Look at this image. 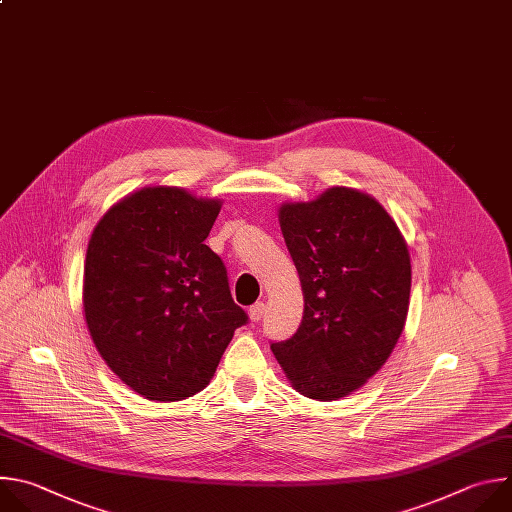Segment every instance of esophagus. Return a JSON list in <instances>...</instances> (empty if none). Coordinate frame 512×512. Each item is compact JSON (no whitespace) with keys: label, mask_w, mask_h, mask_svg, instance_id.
<instances>
[{"label":"esophagus","mask_w":512,"mask_h":512,"mask_svg":"<svg viewBox=\"0 0 512 512\" xmlns=\"http://www.w3.org/2000/svg\"><path fill=\"white\" fill-rule=\"evenodd\" d=\"M264 313H266V304H264V302H256V304H252V306H250V311H248V315H250V321H252V323L262 321Z\"/></svg>","instance_id":"34e87169"}]
</instances>
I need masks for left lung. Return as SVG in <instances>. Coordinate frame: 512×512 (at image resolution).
Wrapping results in <instances>:
<instances>
[{
  "mask_svg": "<svg viewBox=\"0 0 512 512\" xmlns=\"http://www.w3.org/2000/svg\"><path fill=\"white\" fill-rule=\"evenodd\" d=\"M278 218L304 313L272 353L302 395L345 397L381 369L403 331L410 252L381 203L357 189L331 187L315 201L284 203Z\"/></svg>",
  "mask_w": 512,
  "mask_h": 512,
  "instance_id": "1",
  "label": "left lung"
}]
</instances>
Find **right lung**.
Returning a JSON list of instances; mask_svg holds the SVG:
<instances>
[{"mask_svg":"<svg viewBox=\"0 0 512 512\" xmlns=\"http://www.w3.org/2000/svg\"><path fill=\"white\" fill-rule=\"evenodd\" d=\"M222 201L143 187L102 216L84 262V317L115 375L151 401L210 383L248 315L206 242Z\"/></svg>","mask_w":512,"mask_h":512,"instance_id":"1","label":"right lung"}]
</instances>
